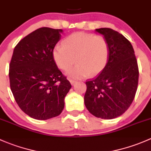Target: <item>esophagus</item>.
<instances>
[{"label":"esophagus","instance_id":"34e87169","mask_svg":"<svg viewBox=\"0 0 151 151\" xmlns=\"http://www.w3.org/2000/svg\"><path fill=\"white\" fill-rule=\"evenodd\" d=\"M68 80H69V82H70V83H71V85H74V83H76V80H73V79H68Z\"/></svg>","mask_w":151,"mask_h":151}]
</instances>
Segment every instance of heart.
I'll list each match as a JSON object with an SVG mask.
<instances>
[{
	"label": "heart",
	"instance_id": "1",
	"mask_svg": "<svg viewBox=\"0 0 151 151\" xmlns=\"http://www.w3.org/2000/svg\"><path fill=\"white\" fill-rule=\"evenodd\" d=\"M109 52V45L104 36L78 32L67 36L63 45H56L52 57L57 66L63 71L69 69L77 61V66L66 74L70 78L80 79L102 71Z\"/></svg>",
	"mask_w": 151,
	"mask_h": 151
}]
</instances>
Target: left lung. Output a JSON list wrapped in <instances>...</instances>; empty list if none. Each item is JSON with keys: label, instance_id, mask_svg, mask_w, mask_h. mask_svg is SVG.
Instances as JSON below:
<instances>
[{"label": "left lung", "instance_id": "8db88e82", "mask_svg": "<svg viewBox=\"0 0 151 151\" xmlns=\"http://www.w3.org/2000/svg\"><path fill=\"white\" fill-rule=\"evenodd\" d=\"M95 31L107 41L109 58L101 73L85 83V104L94 116L113 119L132 104L137 89L139 68L133 47L122 34L108 28Z\"/></svg>", "mask_w": 151, "mask_h": 151}]
</instances>
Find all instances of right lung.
Wrapping results in <instances>:
<instances>
[{
	"instance_id": "add662e5",
	"label": "right lung",
	"mask_w": 151,
	"mask_h": 151,
	"mask_svg": "<svg viewBox=\"0 0 151 151\" xmlns=\"http://www.w3.org/2000/svg\"><path fill=\"white\" fill-rule=\"evenodd\" d=\"M61 33V29L39 28L14 49L9 72L11 90L19 108L34 119L60 115L71 88L52 57Z\"/></svg>"
}]
</instances>
